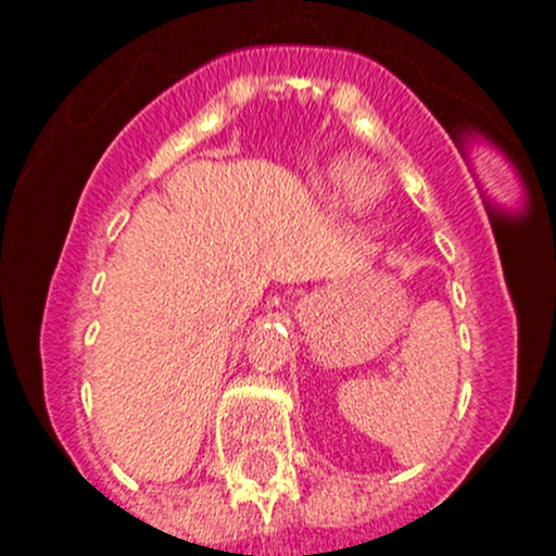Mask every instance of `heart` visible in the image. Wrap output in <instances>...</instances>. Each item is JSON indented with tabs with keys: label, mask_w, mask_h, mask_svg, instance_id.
I'll return each instance as SVG.
<instances>
[{
	"label": "heart",
	"mask_w": 556,
	"mask_h": 556,
	"mask_svg": "<svg viewBox=\"0 0 556 556\" xmlns=\"http://www.w3.org/2000/svg\"><path fill=\"white\" fill-rule=\"evenodd\" d=\"M330 182L344 195L357 201L371 199L379 190V177L366 164H341L330 172Z\"/></svg>",
	"instance_id": "b5f03b06"
}]
</instances>
